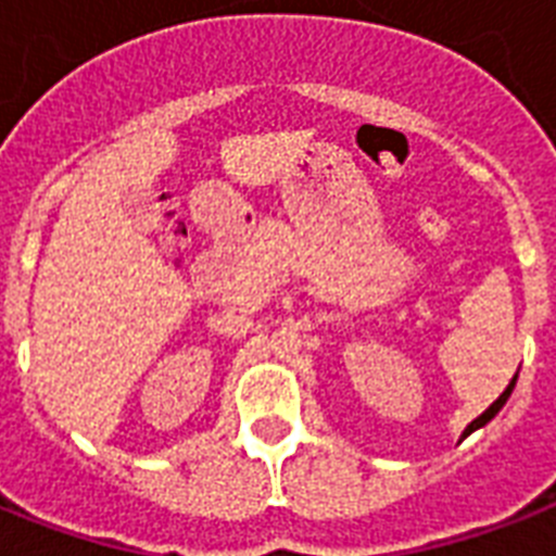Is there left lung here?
I'll return each instance as SVG.
<instances>
[{"mask_svg":"<svg viewBox=\"0 0 556 556\" xmlns=\"http://www.w3.org/2000/svg\"><path fill=\"white\" fill-rule=\"evenodd\" d=\"M514 382H517V377H514V380H511V386L505 388L503 394H500V396H497V403L491 405V408H489V410H485V414H480V417L473 419L471 426H468V428H466V434H463V437H468V434H471V431H477V428H482V426H485V422H489V419H494V417H497V410H500V408H503V405H505V400H508V396H511V391H514Z\"/></svg>","mask_w":556,"mask_h":556,"instance_id":"1","label":"left lung"}]
</instances>
